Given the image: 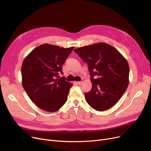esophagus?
I'll use <instances>...</instances> for the list:
<instances>
[{"label":"esophagus","mask_w":151,"mask_h":151,"mask_svg":"<svg viewBox=\"0 0 151 151\" xmlns=\"http://www.w3.org/2000/svg\"><path fill=\"white\" fill-rule=\"evenodd\" d=\"M83 81H78V82H76V84H78V85H81L82 84H83Z\"/></svg>","instance_id":"1"}]
</instances>
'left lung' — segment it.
I'll return each instance as SVG.
<instances>
[{"mask_svg": "<svg viewBox=\"0 0 151 151\" xmlns=\"http://www.w3.org/2000/svg\"><path fill=\"white\" fill-rule=\"evenodd\" d=\"M74 51L88 65L91 90L84 93L87 103L104 111L119 100L129 83V65L115 47L99 43L75 49Z\"/></svg>", "mask_w": 151, "mask_h": 151, "instance_id": "8db88e82", "label": "left lung"}]
</instances>
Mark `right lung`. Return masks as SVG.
I'll list each match as a JSON object with an SVG mask.
<instances>
[{
  "label": "right lung",
  "instance_id": "right-lung-1",
  "mask_svg": "<svg viewBox=\"0 0 151 151\" xmlns=\"http://www.w3.org/2000/svg\"><path fill=\"white\" fill-rule=\"evenodd\" d=\"M74 47L68 48L50 44L35 47L24 60L22 84L30 99L46 111H58L67 100L73 86L65 81L62 65Z\"/></svg>",
  "mask_w": 151,
  "mask_h": 151
}]
</instances>
